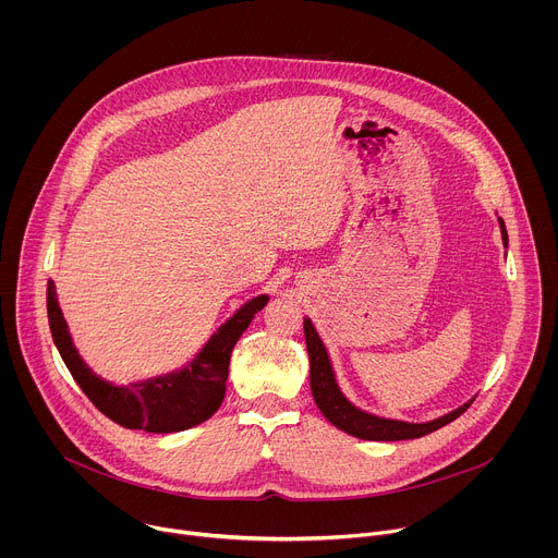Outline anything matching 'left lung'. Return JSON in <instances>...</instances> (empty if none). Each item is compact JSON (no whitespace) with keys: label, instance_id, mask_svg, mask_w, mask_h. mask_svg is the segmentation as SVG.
<instances>
[{"label":"left lung","instance_id":"obj_1","mask_svg":"<svg viewBox=\"0 0 558 558\" xmlns=\"http://www.w3.org/2000/svg\"><path fill=\"white\" fill-rule=\"evenodd\" d=\"M501 227V238H504V247L508 250V231L504 225V218H499ZM304 340H306V351H308V379H311V392L317 409L323 411V415L340 430L357 437V439H368V441H402V439H417L428 433L439 430L441 426L450 424L457 420L472 402L474 397L454 411L435 417L430 422H402V420H390V417H379L375 413H368L353 404L349 397L344 395L331 355L320 338V333L315 331L311 317H304Z\"/></svg>","mask_w":558,"mask_h":558}]
</instances>
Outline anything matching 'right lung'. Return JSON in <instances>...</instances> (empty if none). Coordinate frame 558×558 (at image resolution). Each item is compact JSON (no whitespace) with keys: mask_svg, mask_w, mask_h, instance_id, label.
Listing matches in <instances>:
<instances>
[{"mask_svg":"<svg viewBox=\"0 0 558 558\" xmlns=\"http://www.w3.org/2000/svg\"><path fill=\"white\" fill-rule=\"evenodd\" d=\"M46 302L54 347L74 381L88 395V400L123 428L168 435L194 428L220 409L227 390L231 351L252 325L254 315L265 308L269 295L260 293L247 300L181 368L132 381L130 386L104 379L78 355L52 280L48 282Z\"/></svg>","mask_w":558,"mask_h":558,"instance_id":"add662e5","label":"right lung"}]
</instances>
